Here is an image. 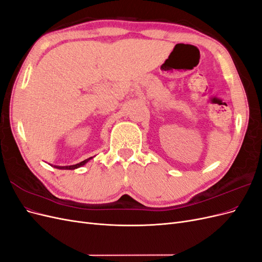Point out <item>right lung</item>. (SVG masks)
I'll use <instances>...</instances> for the list:
<instances>
[{
  "instance_id": "right-lung-1",
  "label": "right lung",
  "mask_w": 262,
  "mask_h": 262,
  "mask_svg": "<svg viewBox=\"0 0 262 262\" xmlns=\"http://www.w3.org/2000/svg\"><path fill=\"white\" fill-rule=\"evenodd\" d=\"M92 158L93 157L87 158V160H85V161H83L81 163H78V164H75V165H71V166H53V167L58 168V169H75V168H78V167H81V166L85 165L90 160H92Z\"/></svg>"
}]
</instances>
